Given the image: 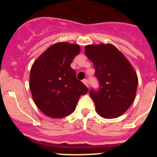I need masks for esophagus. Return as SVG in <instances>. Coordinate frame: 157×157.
<instances>
[{
	"label": "esophagus",
	"mask_w": 157,
	"mask_h": 157,
	"mask_svg": "<svg viewBox=\"0 0 157 157\" xmlns=\"http://www.w3.org/2000/svg\"><path fill=\"white\" fill-rule=\"evenodd\" d=\"M82 82L85 84L86 86L87 87H89V81L87 79H83L82 80Z\"/></svg>",
	"instance_id": "obj_1"
}]
</instances>
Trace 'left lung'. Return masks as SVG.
Returning a JSON list of instances; mask_svg holds the SVG:
<instances>
[{"label":"left lung","mask_w":157,"mask_h":157,"mask_svg":"<svg viewBox=\"0 0 157 157\" xmlns=\"http://www.w3.org/2000/svg\"><path fill=\"white\" fill-rule=\"evenodd\" d=\"M85 53L94 63V75L99 81V88L90 91L97 112L106 119L121 116L135 98V71L124 55L111 44L86 45Z\"/></svg>","instance_id":"left-lung-1"}]
</instances>
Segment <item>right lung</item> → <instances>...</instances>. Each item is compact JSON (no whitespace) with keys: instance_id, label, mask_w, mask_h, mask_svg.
<instances>
[{"instance_id":"right-lung-1","label":"right lung","mask_w":157,"mask_h":157,"mask_svg":"<svg viewBox=\"0 0 157 157\" xmlns=\"http://www.w3.org/2000/svg\"><path fill=\"white\" fill-rule=\"evenodd\" d=\"M79 52L78 45L58 42L47 48L32 65L29 85L33 100L48 117L71 114L80 97L88 92L71 67Z\"/></svg>"}]
</instances>
